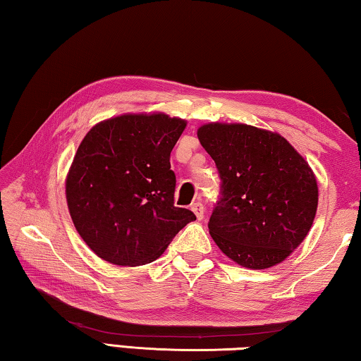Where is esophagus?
I'll use <instances>...</instances> for the list:
<instances>
[{"instance_id": "obj_1", "label": "esophagus", "mask_w": 361, "mask_h": 361, "mask_svg": "<svg viewBox=\"0 0 361 361\" xmlns=\"http://www.w3.org/2000/svg\"><path fill=\"white\" fill-rule=\"evenodd\" d=\"M191 210L194 212V215L197 216V219H202L204 218V212H205V209H204V204L202 202H194L192 205H191Z\"/></svg>"}]
</instances>
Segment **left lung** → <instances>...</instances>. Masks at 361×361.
Segmentation results:
<instances>
[{
  "mask_svg": "<svg viewBox=\"0 0 361 361\" xmlns=\"http://www.w3.org/2000/svg\"><path fill=\"white\" fill-rule=\"evenodd\" d=\"M197 137L221 178V199L209 221L218 248L248 269L288 258L309 234L319 205L307 161L280 133L247 124L210 122Z\"/></svg>",
  "mask_w": 361,
  "mask_h": 361,
  "instance_id": "1",
  "label": "left lung"
}]
</instances>
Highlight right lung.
<instances>
[{
    "label": "right lung",
    "mask_w": 361,
    "mask_h": 361,
    "mask_svg": "<svg viewBox=\"0 0 361 361\" xmlns=\"http://www.w3.org/2000/svg\"><path fill=\"white\" fill-rule=\"evenodd\" d=\"M185 127L164 113H129L95 124L79 145L66 204L81 239L103 261L148 264L195 219L173 204L170 152Z\"/></svg>",
    "instance_id": "obj_1"
}]
</instances>
